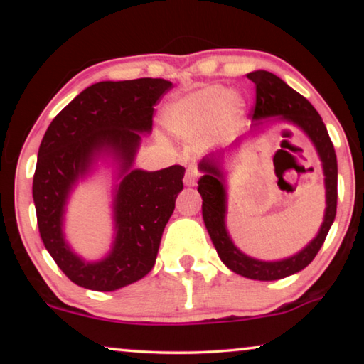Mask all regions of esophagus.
<instances>
[{"label":"esophagus","mask_w":364,"mask_h":364,"mask_svg":"<svg viewBox=\"0 0 364 364\" xmlns=\"http://www.w3.org/2000/svg\"><path fill=\"white\" fill-rule=\"evenodd\" d=\"M197 178H199V170H197L196 165H191V167L186 171V175H184V184H186V186H189V188L196 186Z\"/></svg>","instance_id":"34e87169"}]
</instances>
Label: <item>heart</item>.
Returning <instances> with one entry per match:
<instances>
[{
  "label": "heart",
  "instance_id": "b5f03b06",
  "mask_svg": "<svg viewBox=\"0 0 364 364\" xmlns=\"http://www.w3.org/2000/svg\"><path fill=\"white\" fill-rule=\"evenodd\" d=\"M241 112V102L223 86H207L171 104L167 112L168 123L178 133H205L220 119L231 122Z\"/></svg>",
  "mask_w": 364,
  "mask_h": 364
}]
</instances>
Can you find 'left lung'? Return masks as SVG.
Instances as JSON below:
<instances>
[{"mask_svg":"<svg viewBox=\"0 0 364 364\" xmlns=\"http://www.w3.org/2000/svg\"><path fill=\"white\" fill-rule=\"evenodd\" d=\"M247 78L255 85V106L252 109V119L255 128L262 125L264 119H279L291 122L304 132L315 146L319 159L323 162L324 186H326V210L323 225L316 237L301 249L299 254L282 258L276 262L257 260L245 255L234 245L230 232L226 230V186L225 173L221 168L225 151L208 154L200 160L199 168L204 175L199 180V194L202 196V217L210 239L228 268L244 278L257 281H276L299 273L313 262V258L321 249L326 236L334 223L337 210V157L334 146L326 130V125L316 109L304 96L292 90L279 77L267 70H255L247 73ZM241 144V139L234 143V147Z\"/></svg>","mask_w":364,"mask_h":364,"instance_id":"1","label":"left lung"}]
</instances>
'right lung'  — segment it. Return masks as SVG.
Listing matches in <instances>:
<instances>
[{
	"instance_id": "add662e5",
	"label": "right lung",
	"mask_w": 364,
	"mask_h": 364,
	"mask_svg": "<svg viewBox=\"0 0 364 364\" xmlns=\"http://www.w3.org/2000/svg\"><path fill=\"white\" fill-rule=\"evenodd\" d=\"M164 78L100 82L83 90L54 117L41 139L33 175V202L41 241L77 286L110 292L136 282L156 263L160 239L183 189L184 167L133 168L141 133H151L156 102L171 90ZM101 156L117 164L113 249L85 262L66 244L63 213L71 189Z\"/></svg>"
}]
</instances>
